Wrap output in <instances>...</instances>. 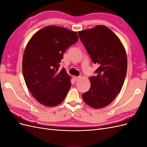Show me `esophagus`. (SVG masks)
Returning a JSON list of instances; mask_svg holds the SVG:
<instances>
[{
  "instance_id": "esophagus-1",
  "label": "esophagus",
  "mask_w": 147,
  "mask_h": 147,
  "mask_svg": "<svg viewBox=\"0 0 147 147\" xmlns=\"http://www.w3.org/2000/svg\"><path fill=\"white\" fill-rule=\"evenodd\" d=\"M81 78H82L81 77H74V80L75 81H78V80H80Z\"/></svg>"
}]
</instances>
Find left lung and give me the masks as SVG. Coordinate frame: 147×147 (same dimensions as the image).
<instances>
[{"label":"left lung","instance_id":"8db88e82","mask_svg":"<svg viewBox=\"0 0 147 147\" xmlns=\"http://www.w3.org/2000/svg\"><path fill=\"white\" fill-rule=\"evenodd\" d=\"M78 34L92 61L98 64L97 75L89 78L90 90L82 98L92 108H104L112 103L123 87L127 67L125 48L117 35L104 25Z\"/></svg>","mask_w":147,"mask_h":147}]
</instances>
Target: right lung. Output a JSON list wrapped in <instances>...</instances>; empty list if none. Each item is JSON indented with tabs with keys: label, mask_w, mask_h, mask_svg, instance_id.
<instances>
[{
	"label": "right lung",
	"mask_w": 147,
	"mask_h": 147,
	"mask_svg": "<svg viewBox=\"0 0 147 147\" xmlns=\"http://www.w3.org/2000/svg\"><path fill=\"white\" fill-rule=\"evenodd\" d=\"M76 32L48 26L35 32L25 48L23 74L29 91L43 105L56 106L63 102L71 86V77L59 63L63 54L76 43Z\"/></svg>",
	"instance_id": "obj_1"
}]
</instances>
